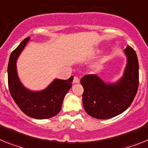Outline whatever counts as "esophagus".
Listing matches in <instances>:
<instances>
[{
  "label": "esophagus",
  "mask_w": 148,
  "mask_h": 148,
  "mask_svg": "<svg viewBox=\"0 0 148 148\" xmlns=\"http://www.w3.org/2000/svg\"><path fill=\"white\" fill-rule=\"evenodd\" d=\"M80 82V79L78 78V77L75 76L74 77V78H73V83L74 84H78Z\"/></svg>",
  "instance_id": "esophagus-1"
}]
</instances>
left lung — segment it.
Segmentation results:
<instances>
[{"mask_svg": "<svg viewBox=\"0 0 148 148\" xmlns=\"http://www.w3.org/2000/svg\"><path fill=\"white\" fill-rule=\"evenodd\" d=\"M127 64L123 75L114 83H106L97 75H86L81 79L86 113L98 119H108L122 113L133 102L138 87V62L135 50H125Z\"/></svg>", "mask_w": 148, "mask_h": 148, "instance_id": "obj_1", "label": "left lung"}]
</instances>
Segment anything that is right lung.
I'll use <instances>...</instances> for the list:
<instances>
[{"label": "right lung", "instance_id": "1", "mask_svg": "<svg viewBox=\"0 0 148 148\" xmlns=\"http://www.w3.org/2000/svg\"><path fill=\"white\" fill-rule=\"evenodd\" d=\"M30 40L27 38L10 55L8 64V84L12 97L23 113L36 119H46L56 116L61 109L64 98L72 87L74 77L67 80L56 78L48 87L32 91L23 86L17 72V60Z\"/></svg>", "mask_w": 148, "mask_h": 148}]
</instances>
